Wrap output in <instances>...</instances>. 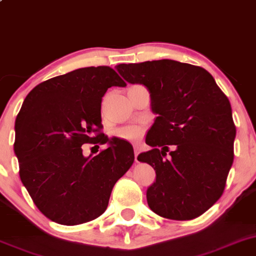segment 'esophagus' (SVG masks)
I'll list each match as a JSON object with an SVG mask.
<instances>
[{"mask_svg": "<svg viewBox=\"0 0 256 256\" xmlns=\"http://www.w3.org/2000/svg\"><path fill=\"white\" fill-rule=\"evenodd\" d=\"M134 151H135V161L138 162V154H140V146L138 145L134 146Z\"/></svg>", "mask_w": 256, "mask_h": 256, "instance_id": "34e87169", "label": "esophagus"}]
</instances>
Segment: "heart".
I'll return each instance as SVG.
<instances>
[{"mask_svg":"<svg viewBox=\"0 0 256 256\" xmlns=\"http://www.w3.org/2000/svg\"><path fill=\"white\" fill-rule=\"evenodd\" d=\"M115 135L126 141H138L144 136V128L135 125H126L116 128Z\"/></svg>","mask_w":256,"mask_h":256,"instance_id":"heart-1","label":"heart"}]
</instances>
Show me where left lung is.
I'll return each instance as SVG.
<instances>
[{"label":"left lung","mask_w":256,"mask_h":256,"mask_svg":"<svg viewBox=\"0 0 256 256\" xmlns=\"http://www.w3.org/2000/svg\"><path fill=\"white\" fill-rule=\"evenodd\" d=\"M116 68L128 82L148 88L158 115L146 136L152 148L138 156L156 171L148 206L171 220L200 216L222 195L234 161L229 98L200 66L158 60Z\"/></svg>","instance_id":"8db88e82"}]
</instances>
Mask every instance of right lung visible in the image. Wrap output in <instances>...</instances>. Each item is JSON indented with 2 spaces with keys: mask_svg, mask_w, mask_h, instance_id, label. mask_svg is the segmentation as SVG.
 <instances>
[{
  "mask_svg": "<svg viewBox=\"0 0 256 256\" xmlns=\"http://www.w3.org/2000/svg\"><path fill=\"white\" fill-rule=\"evenodd\" d=\"M112 86H126L114 68H78L38 84L17 115L20 178L37 209L52 222L78 225L100 216L116 181L134 164L132 146L102 132L101 101ZM85 143L109 148L85 158Z\"/></svg>",
  "mask_w": 256,
  "mask_h": 256,
  "instance_id": "right-lung-1",
  "label": "right lung"
}]
</instances>
